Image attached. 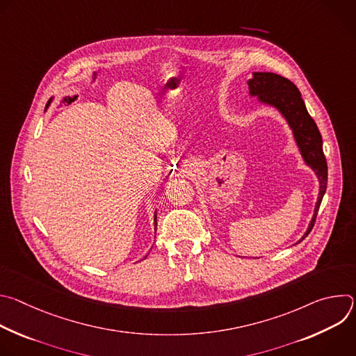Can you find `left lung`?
Returning <instances> with one entry per match:
<instances>
[{
  "label": "left lung",
  "instance_id": "obj_1",
  "mask_svg": "<svg viewBox=\"0 0 356 356\" xmlns=\"http://www.w3.org/2000/svg\"><path fill=\"white\" fill-rule=\"evenodd\" d=\"M248 87L249 94L252 97H258L259 103L275 107L284 117L293 131L294 140L298 146L304 162L314 170L320 181V191L314 214L307 231L304 232V235L298 241L301 242L312 232L316 224V217L327 190L328 168L323 152L321 134L317 128V124L310 117L306 104H304L301 92L289 79L270 72H255L252 79L248 80Z\"/></svg>",
  "mask_w": 356,
  "mask_h": 356
}]
</instances>
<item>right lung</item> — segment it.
Masks as SVG:
<instances>
[{
	"label": "right lung",
	"mask_w": 356,
	"mask_h": 356,
	"mask_svg": "<svg viewBox=\"0 0 356 356\" xmlns=\"http://www.w3.org/2000/svg\"><path fill=\"white\" fill-rule=\"evenodd\" d=\"M49 101H52V98H50ZM47 104H49V103H47ZM155 229H156V211H155ZM145 258H146V257H145Z\"/></svg>",
	"instance_id": "add662e5"
}]
</instances>
